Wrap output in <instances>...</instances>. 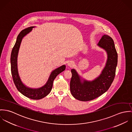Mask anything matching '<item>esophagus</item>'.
I'll return each instance as SVG.
<instances>
[{
  "mask_svg": "<svg viewBox=\"0 0 132 132\" xmlns=\"http://www.w3.org/2000/svg\"><path fill=\"white\" fill-rule=\"evenodd\" d=\"M68 65L69 66H72V65H73V63H69L68 64Z\"/></svg>",
  "mask_w": 132,
  "mask_h": 132,
  "instance_id": "34e87169",
  "label": "esophagus"
}]
</instances>
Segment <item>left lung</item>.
I'll use <instances>...</instances> for the list:
<instances>
[{
    "label": "left lung",
    "instance_id": "left-lung-1",
    "mask_svg": "<svg viewBox=\"0 0 132 132\" xmlns=\"http://www.w3.org/2000/svg\"><path fill=\"white\" fill-rule=\"evenodd\" d=\"M98 45L105 49L108 59L100 76L92 81L81 82L80 77L74 69L71 70L72 77L70 88L73 97L81 101L94 100L105 93L111 86L116 75L117 64V53L112 38L104 35Z\"/></svg>",
    "mask_w": 132,
    "mask_h": 132
}]
</instances>
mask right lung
Masks as SVG:
<instances>
[{
    "mask_svg": "<svg viewBox=\"0 0 132 132\" xmlns=\"http://www.w3.org/2000/svg\"><path fill=\"white\" fill-rule=\"evenodd\" d=\"M33 27H30L22 30L18 35L16 41L13 47L11 56V73L15 86L18 90L24 96L33 100L41 99L46 96L51 91L53 81L56 76L65 70L66 66L63 65L54 70L50 75L47 82L42 88L38 89H32L25 86L21 82L17 70V56L19 47L23 37L30 32Z\"/></svg>",
    "mask_w": 132,
    "mask_h": 132,
    "instance_id": "add662e5",
    "label": "right lung"
}]
</instances>
